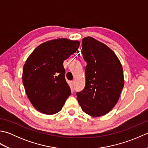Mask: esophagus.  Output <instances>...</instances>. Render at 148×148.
Instances as JSON below:
<instances>
[{
	"mask_svg": "<svg viewBox=\"0 0 148 148\" xmlns=\"http://www.w3.org/2000/svg\"><path fill=\"white\" fill-rule=\"evenodd\" d=\"M70 86H71V87L72 88H73L74 87V81H71V82H70Z\"/></svg>",
	"mask_w": 148,
	"mask_h": 148,
	"instance_id": "34e87169",
	"label": "esophagus"
}]
</instances>
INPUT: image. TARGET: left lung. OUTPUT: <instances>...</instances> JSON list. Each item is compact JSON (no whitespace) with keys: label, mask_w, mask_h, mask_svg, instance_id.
<instances>
[{"label":"left lung","mask_w":148,"mask_h":148,"mask_svg":"<svg viewBox=\"0 0 148 148\" xmlns=\"http://www.w3.org/2000/svg\"><path fill=\"white\" fill-rule=\"evenodd\" d=\"M82 53L87 62L86 84L77 99L83 111L93 117L111 111L124 86L120 61L111 49L92 37L82 40Z\"/></svg>","instance_id":"obj_1"}]
</instances>
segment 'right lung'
<instances>
[{"instance_id": "right-lung-1", "label": "right lung", "mask_w": 148, "mask_h": 148, "mask_svg": "<svg viewBox=\"0 0 148 148\" xmlns=\"http://www.w3.org/2000/svg\"><path fill=\"white\" fill-rule=\"evenodd\" d=\"M79 45V40H50L37 46L27 59L22 79L28 98L39 112L56 114L71 95L63 62Z\"/></svg>"}]
</instances>
